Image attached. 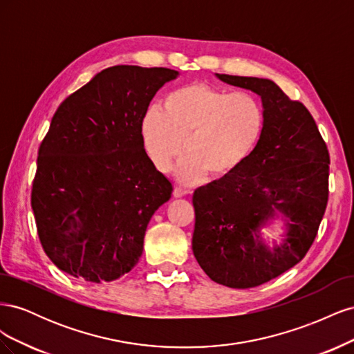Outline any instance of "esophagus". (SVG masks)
Listing matches in <instances>:
<instances>
[{"label": "esophagus", "mask_w": 354, "mask_h": 354, "mask_svg": "<svg viewBox=\"0 0 354 354\" xmlns=\"http://www.w3.org/2000/svg\"><path fill=\"white\" fill-rule=\"evenodd\" d=\"M189 194H190V190L183 187V186H176V189H174V196L176 198H185Z\"/></svg>", "instance_id": "obj_1"}]
</instances>
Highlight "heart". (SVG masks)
Wrapping results in <instances>:
<instances>
[{"mask_svg":"<svg viewBox=\"0 0 354 354\" xmlns=\"http://www.w3.org/2000/svg\"><path fill=\"white\" fill-rule=\"evenodd\" d=\"M263 127L264 112L252 94L194 82L168 93L160 109L149 111L142 134L159 171H168L185 147L177 176L198 181L207 173L224 177L238 169L259 143Z\"/></svg>","mask_w":354,"mask_h":354,"instance_id":"heart-1","label":"heart"}]
</instances>
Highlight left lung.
<instances>
[{
	"label": "left lung",
	"mask_w": 354,
	"mask_h": 354,
	"mask_svg": "<svg viewBox=\"0 0 354 354\" xmlns=\"http://www.w3.org/2000/svg\"><path fill=\"white\" fill-rule=\"evenodd\" d=\"M216 77L261 97L259 143L233 173L195 190L192 250L209 279L229 288L269 282L303 260L326 209L329 153L313 116L266 78ZM274 219L282 244L261 236Z\"/></svg>",
	"instance_id": "left-lung-1"
}]
</instances>
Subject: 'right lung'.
I'll return each mask as SVG.
<instances>
[{
  "label": "right lung",
  "mask_w": 354,
  "mask_h": 354,
  "mask_svg": "<svg viewBox=\"0 0 354 354\" xmlns=\"http://www.w3.org/2000/svg\"><path fill=\"white\" fill-rule=\"evenodd\" d=\"M178 77L167 68L112 66L71 94L42 140L30 205L48 259L93 283L138 263L155 211L173 185L147 156L149 103Z\"/></svg>",
  "instance_id": "add662e5"
}]
</instances>
